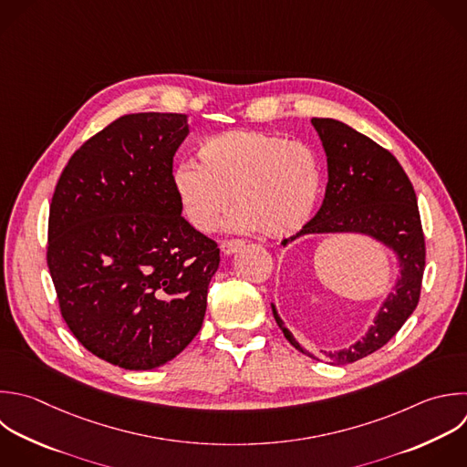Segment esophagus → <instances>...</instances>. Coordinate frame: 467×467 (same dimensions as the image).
I'll return each instance as SVG.
<instances>
[{
    "mask_svg": "<svg viewBox=\"0 0 467 467\" xmlns=\"http://www.w3.org/2000/svg\"><path fill=\"white\" fill-rule=\"evenodd\" d=\"M243 244H244L243 239H226V241L221 243V250H223L226 255H232V254H235Z\"/></svg>",
    "mask_w": 467,
    "mask_h": 467,
    "instance_id": "obj_1",
    "label": "esophagus"
}]
</instances>
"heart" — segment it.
I'll list each match as a JSON object with an SVG mask.
<instances>
[{"label": "heart", "instance_id": "obj_1", "mask_svg": "<svg viewBox=\"0 0 467 467\" xmlns=\"http://www.w3.org/2000/svg\"><path fill=\"white\" fill-rule=\"evenodd\" d=\"M201 164L182 161L173 170V188L186 219L212 232L234 202L232 224L286 237L310 219L321 170L316 153L303 142L277 133L232 130L208 137L199 146Z\"/></svg>", "mask_w": 467, "mask_h": 467}]
</instances>
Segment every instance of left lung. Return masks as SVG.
I'll list each match as a JSON object with an SVG mask.
<instances>
[{"mask_svg": "<svg viewBox=\"0 0 467 467\" xmlns=\"http://www.w3.org/2000/svg\"><path fill=\"white\" fill-rule=\"evenodd\" d=\"M312 126L327 153V192L316 217L283 244L303 234L359 232L390 246L401 265L396 292L383 303L365 337L337 352L314 356L305 350L272 306L279 328L299 352L319 361L347 365L381 348L416 308L425 268V237L414 188L392 153L343 122L312 119Z\"/></svg>", "mask_w": 467, "mask_h": 467, "instance_id": "left-lung-1", "label": "left lung"}]
</instances>
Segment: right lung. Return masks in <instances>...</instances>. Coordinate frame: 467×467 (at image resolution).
<instances>
[{
    "mask_svg": "<svg viewBox=\"0 0 467 467\" xmlns=\"http://www.w3.org/2000/svg\"><path fill=\"white\" fill-rule=\"evenodd\" d=\"M186 115L131 113L86 140L53 193L47 265L73 336L111 365L146 370L197 336L217 243L182 215L173 157Z\"/></svg>",
    "mask_w": 467,
    "mask_h": 467,
    "instance_id": "1",
    "label": "right lung"
}]
</instances>
